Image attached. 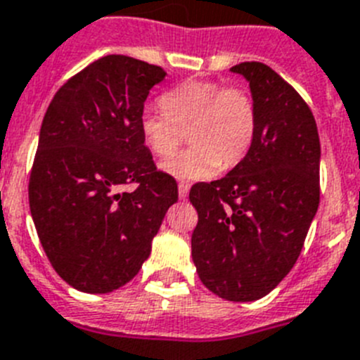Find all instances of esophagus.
<instances>
[{
  "label": "esophagus",
  "mask_w": 360,
  "mask_h": 360,
  "mask_svg": "<svg viewBox=\"0 0 360 360\" xmlns=\"http://www.w3.org/2000/svg\"><path fill=\"white\" fill-rule=\"evenodd\" d=\"M190 192V184L188 183H179V199L188 198Z\"/></svg>",
  "instance_id": "esophagus-1"
}]
</instances>
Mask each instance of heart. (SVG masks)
<instances>
[{
    "instance_id": "1",
    "label": "heart",
    "mask_w": 360,
    "mask_h": 360,
    "mask_svg": "<svg viewBox=\"0 0 360 360\" xmlns=\"http://www.w3.org/2000/svg\"><path fill=\"white\" fill-rule=\"evenodd\" d=\"M159 103L162 112L145 110L139 127L145 145L159 158L174 154L188 134L192 145L161 165L176 179H208L219 167H236L254 143L257 108L245 89L184 81L162 94Z\"/></svg>"
}]
</instances>
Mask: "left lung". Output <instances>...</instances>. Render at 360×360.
Instances as JSON below:
<instances>
[{
    "mask_svg": "<svg viewBox=\"0 0 360 360\" xmlns=\"http://www.w3.org/2000/svg\"><path fill=\"white\" fill-rule=\"evenodd\" d=\"M257 108L248 154L223 179L198 183L192 259L206 288L226 301H257L295 264L319 208L321 143L310 106L268 65L232 67Z\"/></svg>",
    "mask_w": 360,
    "mask_h": 360,
    "instance_id": "1",
    "label": "left lung"
}]
</instances>
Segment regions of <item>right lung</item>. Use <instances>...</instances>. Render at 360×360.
<instances>
[{"mask_svg":"<svg viewBox=\"0 0 360 360\" xmlns=\"http://www.w3.org/2000/svg\"><path fill=\"white\" fill-rule=\"evenodd\" d=\"M167 72L105 56L50 101L29 181L30 214L50 264L72 288L108 293L148 259L176 179L158 170L139 120ZM136 184L132 193L121 191Z\"/></svg>","mask_w":360,"mask_h":360,"instance_id":"obj_1","label":"right lung"}]
</instances>
